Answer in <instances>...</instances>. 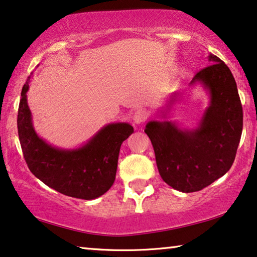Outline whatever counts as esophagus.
<instances>
[{
  "mask_svg": "<svg viewBox=\"0 0 257 257\" xmlns=\"http://www.w3.org/2000/svg\"><path fill=\"white\" fill-rule=\"evenodd\" d=\"M147 117H148L147 110L142 109V108H141V109L135 110V111H134V114H133V122H134V124H136V125L142 124L143 122L147 120Z\"/></svg>",
  "mask_w": 257,
  "mask_h": 257,
  "instance_id": "34e87169",
  "label": "esophagus"
}]
</instances>
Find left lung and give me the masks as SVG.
Here are the masks:
<instances>
[{
  "label": "left lung",
  "instance_id": "8db88e82",
  "mask_svg": "<svg viewBox=\"0 0 257 257\" xmlns=\"http://www.w3.org/2000/svg\"><path fill=\"white\" fill-rule=\"evenodd\" d=\"M211 65L194 75L190 86L199 84L208 104L194 128H183L170 120L177 101L172 93L158 111L160 120L149 121L144 132L151 141L158 171L164 182L180 192H196L228 171L240 143L243 113L235 79L228 66L212 53Z\"/></svg>",
  "mask_w": 257,
  "mask_h": 257
}]
</instances>
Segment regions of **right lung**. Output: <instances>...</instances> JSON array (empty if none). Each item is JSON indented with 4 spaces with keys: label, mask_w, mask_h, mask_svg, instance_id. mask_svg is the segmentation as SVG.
<instances>
[{
    "label": "right lung",
    "mask_w": 257,
    "mask_h": 257,
    "mask_svg": "<svg viewBox=\"0 0 257 257\" xmlns=\"http://www.w3.org/2000/svg\"><path fill=\"white\" fill-rule=\"evenodd\" d=\"M31 75L21 93L17 115L19 137L30 171L45 185L65 196L96 199L107 192L116 176L121 144L134 128L127 122L103 125L80 147L65 149L52 146L38 135L28 104Z\"/></svg>",
    "instance_id": "1"
}]
</instances>
